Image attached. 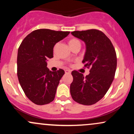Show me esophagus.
Returning <instances> with one entry per match:
<instances>
[{"mask_svg":"<svg viewBox=\"0 0 134 134\" xmlns=\"http://www.w3.org/2000/svg\"><path fill=\"white\" fill-rule=\"evenodd\" d=\"M65 74H70V73H71V70H65Z\"/></svg>","mask_w":134,"mask_h":134,"instance_id":"1","label":"esophagus"}]
</instances>
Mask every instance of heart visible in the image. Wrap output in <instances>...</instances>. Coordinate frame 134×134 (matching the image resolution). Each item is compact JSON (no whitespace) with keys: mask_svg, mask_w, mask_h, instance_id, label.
<instances>
[{"mask_svg":"<svg viewBox=\"0 0 134 134\" xmlns=\"http://www.w3.org/2000/svg\"><path fill=\"white\" fill-rule=\"evenodd\" d=\"M68 43L69 47L71 48L72 46L75 45V44L77 43H80V42L77 39H76V38H71V39H70L68 41Z\"/></svg>","mask_w":134,"mask_h":134,"instance_id":"b5f03b06","label":"heart"}]
</instances>
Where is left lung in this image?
Segmentation results:
<instances>
[{
	"label": "left lung",
	"mask_w": 134,
	"mask_h": 134,
	"mask_svg": "<svg viewBox=\"0 0 134 134\" xmlns=\"http://www.w3.org/2000/svg\"><path fill=\"white\" fill-rule=\"evenodd\" d=\"M85 43L82 63L90 68L87 76L72 72L73 81L70 91L72 99L84 105H91L103 98L110 88L116 69V55L111 41L101 31L89 30L71 32Z\"/></svg>",
	"instance_id": "left-lung-1"
}]
</instances>
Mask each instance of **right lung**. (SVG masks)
<instances>
[{
	"instance_id": "right-lung-1",
	"label": "right lung",
	"mask_w": 134,
	"mask_h": 134,
	"mask_svg": "<svg viewBox=\"0 0 134 134\" xmlns=\"http://www.w3.org/2000/svg\"><path fill=\"white\" fill-rule=\"evenodd\" d=\"M69 33L40 29L29 34L20 44L17 58L18 80L26 96L35 104L43 105L54 99L65 72L60 69L50 71L47 61L53 57L55 44Z\"/></svg>"
}]
</instances>
